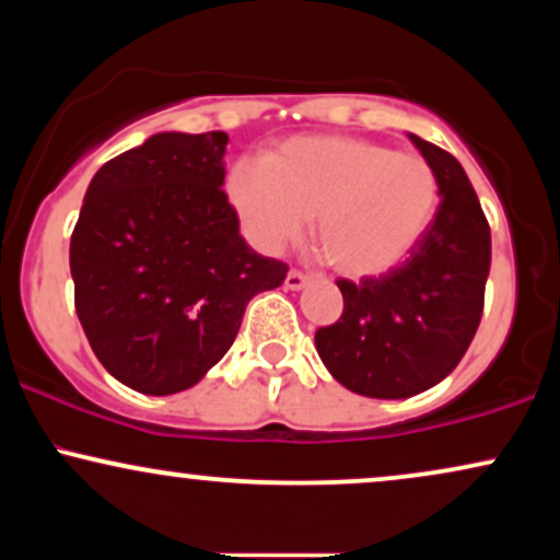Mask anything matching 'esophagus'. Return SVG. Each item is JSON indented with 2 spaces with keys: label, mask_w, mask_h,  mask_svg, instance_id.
<instances>
[{
  "label": "esophagus",
  "mask_w": 560,
  "mask_h": 560,
  "mask_svg": "<svg viewBox=\"0 0 560 560\" xmlns=\"http://www.w3.org/2000/svg\"><path fill=\"white\" fill-rule=\"evenodd\" d=\"M311 279H313L311 273H302V271H298V268H294V271H289V273H287L284 287H287V289H294V292H298V289H302V287L311 284Z\"/></svg>",
  "instance_id": "34e87169"
}]
</instances>
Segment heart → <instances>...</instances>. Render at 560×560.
Listing matches in <instances>:
<instances>
[{"label": "heart", "mask_w": 560, "mask_h": 560, "mask_svg": "<svg viewBox=\"0 0 560 560\" xmlns=\"http://www.w3.org/2000/svg\"><path fill=\"white\" fill-rule=\"evenodd\" d=\"M223 189L260 249L298 242L316 218L320 260L355 279L408 258L440 208V178L427 158L355 137L287 139L266 163H231Z\"/></svg>", "instance_id": "b5f03b06"}]
</instances>
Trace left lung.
<instances>
[{"label": "left lung", "instance_id": "1", "mask_svg": "<svg viewBox=\"0 0 560 560\" xmlns=\"http://www.w3.org/2000/svg\"><path fill=\"white\" fill-rule=\"evenodd\" d=\"M440 178V208L400 266L339 279L345 311L316 331L329 374L355 395L400 400L434 387L466 355L485 311L490 223L460 163L410 133Z\"/></svg>", "mask_w": 560, "mask_h": 560}]
</instances>
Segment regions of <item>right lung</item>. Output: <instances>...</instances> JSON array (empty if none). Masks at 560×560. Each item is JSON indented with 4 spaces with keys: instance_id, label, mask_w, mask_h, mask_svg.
<instances>
[{
    "instance_id": "add662e5",
    "label": "right lung",
    "mask_w": 560,
    "mask_h": 560,
    "mask_svg": "<svg viewBox=\"0 0 560 560\" xmlns=\"http://www.w3.org/2000/svg\"><path fill=\"white\" fill-rule=\"evenodd\" d=\"M229 137L155 133L107 160L70 236L75 313L126 387H195L234 345L247 302L289 266L240 236L223 186Z\"/></svg>"
}]
</instances>
